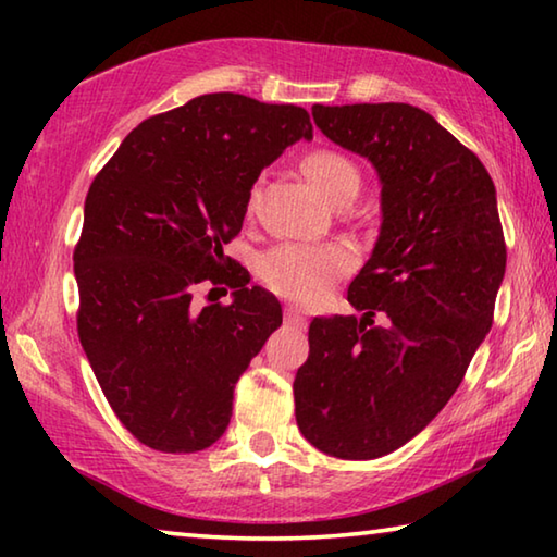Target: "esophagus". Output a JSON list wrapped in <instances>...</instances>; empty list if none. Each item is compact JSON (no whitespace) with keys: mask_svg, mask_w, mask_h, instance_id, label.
<instances>
[{"mask_svg":"<svg viewBox=\"0 0 557 557\" xmlns=\"http://www.w3.org/2000/svg\"><path fill=\"white\" fill-rule=\"evenodd\" d=\"M285 324H289V326H295V329H305L307 326V319L301 317L297 309H292V307H287L285 309Z\"/></svg>","mask_w":557,"mask_h":557,"instance_id":"esophagus-1","label":"esophagus"}]
</instances>
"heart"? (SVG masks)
Segmentation results:
<instances>
[{
	"mask_svg": "<svg viewBox=\"0 0 557 557\" xmlns=\"http://www.w3.org/2000/svg\"><path fill=\"white\" fill-rule=\"evenodd\" d=\"M301 172L326 201H338L344 196H356L361 186V169L351 157L336 149H314L301 159ZM258 188H252L248 209L256 206ZM354 268V256L342 245H312L282 243L268 250L258 262L260 280L277 292L280 297L297 305H317L326 297L338 277Z\"/></svg>",
	"mask_w": 557,
	"mask_h": 557,
	"instance_id": "heart-1",
	"label": "heart"
}]
</instances>
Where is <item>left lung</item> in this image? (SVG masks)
Here are the masks:
<instances>
[{
	"instance_id": "left-lung-1",
	"label": "left lung",
	"mask_w": 557,
	"mask_h": 557,
	"mask_svg": "<svg viewBox=\"0 0 557 557\" xmlns=\"http://www.w3.org/2000/svg\"><path fill=\"white\" fill-rule=\"evenodd\" d=\"M312 115L332 143L375 166L383 223L348 285L363 317L309 324L295 414L324 455L375 459L425 430L459 388L494 322L504 228L486 166L430 112L358 102L314 106Z\"/></svg>"
}]
</instances>
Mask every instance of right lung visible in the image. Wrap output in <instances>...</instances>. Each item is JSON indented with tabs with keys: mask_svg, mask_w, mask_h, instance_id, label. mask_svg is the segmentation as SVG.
<instances>
[{
	"mask_svg": "<svg viewBox=\"0 0 557 557\" xmlns=\"http://www.w3.org/2000/svg\"><path fill=\"white\" fill-rule=\"evenodd\" d=\"M301 137L312 139L305 108L209 92L139 122L92 178L73 250L78 336L143 445L186 455L228 428L235 383L282 307L248 287L223 245L240 233L262 169ZM203 281L228 284L232 305L196 310Z\"/></svg>",
	"mask_w": 557,
	"mask_h": 557,
	"instance_id": "obj_1",
	"label": "right lung"
}]
</instances>
